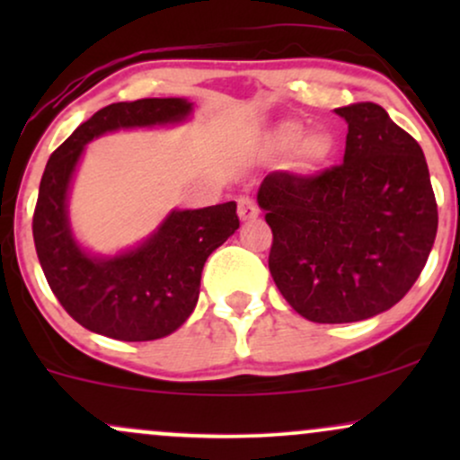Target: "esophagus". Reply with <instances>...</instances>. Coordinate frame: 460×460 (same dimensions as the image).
<instances>
[{
  "label": "esophagus",
  "mask_w": 460,
  "mask_h": 460,
  "mask_svg": "<svg viewBox=\"0 0 460 460\" xmlns=\"http://www.w3.org/2000/svg\"><path fill=\"white\" fill-rule=\"evenodd\" d=\"M237 214H240L242 220H252L260 214V208L251 197H240L237 199Z\"/></svg>",
  "instance_id": "obj_1"
}]
</instances>
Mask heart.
<instances>
[{
	"instance_id": "heart-1",
	"label": "heart",
	"mask_w": 460,
	"mask_h": 460,
	"mask_svg": "<svg viewBox=\"0 0 460 460\" xmlns=\"http://www.w3.org/2000/svg\"><path fill=\"white\" fill-rule=\"evenodd\" d=\"M305 135H307V128L303 123H298V120H285V123L274 129L272 146L279 153H288L296 149L300 144L296 166L300 171H314V168L322 166V164L329 160L332 151V140L324 131H314L307 139L304 138Z\"/></svg>"
}]
</instances>
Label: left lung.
Masks as SVG:
<instances>
[{
	"mask_svg": "<svg viewBox=\"0 0 460 460\" xmlns=\"http://www.w3.org/2000/svg\"><path fill=\"white\" fill-rule=\"evenodd\" d=\"M344 162L315 175L270 172L257 203L272 229L268 266L303 318L344 324L394 307L424 270L435 192L417 140L378 103L337 108Z\"/></svg>",
	"mask_w": 460,
	"mask_h": 460,
	"instance_id": "1",
	"label": "left lung"
}]
</instances>
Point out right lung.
<instances>
[{
	"instance_id": "obj_1",
	"label": "right lung",
	"mask_w": 460,
	"mask_h": 460,
	"mask_svg": "<svg viewBox=\"0 0 460 460\" xmlns=\"http://www.w3.org/2000/svg\"><path fill=\"white\" fill-rule=\"evenodd\" d=\"M186 99L105 105L47 162L31 218L36 255L51 292L84 329L120 341H151L177 331L197 307L205 261L240 226L235 203L172 212L145 244L114 260H93L73 240L66 190L84 145L119 128L186 119Z\"/></svg>"
}]
</instances>
